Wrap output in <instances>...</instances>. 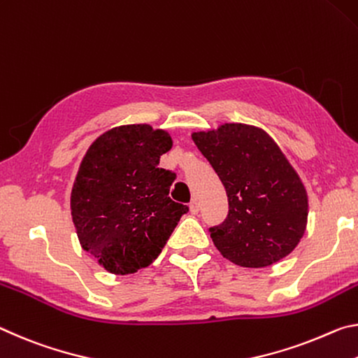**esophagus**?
<instances>
[{"mask_svg":"<svg viewBox=\"0 0 358 358\" xmlns=\"http://www.w3.org/2000/svg\"><path fill=\"white\" fill-rule=\"evenodd\" d=\"M189 209H190V213H192L193 215H196L198 210H200V206H198V201L193 200V201L189 204Z\"/></svg>","mask_w":358,"mask_h":358,"instance_id":"esophagus-1","label":"esophagus"}]
</instances>
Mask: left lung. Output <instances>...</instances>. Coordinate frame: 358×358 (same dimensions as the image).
<instances>
[{"label": "left lung", "instance_id": "left-lung-1", "mask_svg": "<svg viewBox=\"0 0 358 358\" xmlns=\"http://www.w3.org/2000/svg\"><path fill=\"white\" fill-rule=\"evenodd\" d=\"M192 139L228 196V217L210 228L220 254L234 265L265 268L294 252L306 231L308 192L276 141L248 124H220Z\"/></svg>", "mask_w": 358, "mask_h": 358}]
</instances>
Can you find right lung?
<instances>
[{"label": "right lung", "mask_w": 358, "mask_h": 358, "mask_svg": "<svg viewBox=\"0 0 358 358\" xmlns=\"http://www.w3.org/2000/svg\"><path fill=\"white\" fill-rule=\"evenodd\" d=\"M171 134L148 124L114 127L93 141L71 189L80 248L113 274L149 266L187 206L169 198L174 174L158 168Z\"/></svg>", "instance_id": "obj_1"}]
</instances>
